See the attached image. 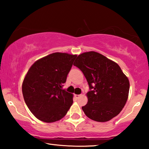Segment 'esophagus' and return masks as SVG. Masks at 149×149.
I'll return each mask as SVG.
<instances>
[{
    "mask_svg": "<svg viewBox=\"0 0 149 149\" xmlns=\"http://www.w3.org/2000/svg\"><path fill=\"white\" fill-rule=\"evenodd\" d=\"M81 96V95H75V97L76 98V99H78L79 97Z\"/></svg>",
    "mask_w": 149,
    "mask_h": 149,
    "instance_id": "esophagus-1",
    "label": "esophagus"
}]
</instances>
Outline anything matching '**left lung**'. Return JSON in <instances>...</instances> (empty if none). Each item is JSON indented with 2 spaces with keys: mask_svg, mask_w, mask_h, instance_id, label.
Returning <instances> with one entry per match:
<instances>
[{
  "mask_svg": "<svg viewBox=\"0 0 149 149\" xmlns=\"http://www.w3.org/2000/svg\"><path fill=\"white\" fill-rule=\"evenodd\" d=\"M74 65L81 70L90 91L82 110L96 122L109 121L120 114L127 102L130 81L119 65L102 54L87 52L77 57Z\"/></svg>",
  "mask_w": 149,
  "mask_h": 149,
  "instance_id": "8db88e82",
  "label": "left lung"
}]
</instances>
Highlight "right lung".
Segmentation results:
<instances>
[{
    "mask_svg": "<svg viewBox=\"0 0 149 149\" xmlns=\"http://www.w3.org/2000/svg\"><path fill=\"white\" fill-rule=\"evenodd\" d=\"M77 55L54 52L37 60L27 72L22 93L27 107L37 119L56 122L72 105L73 95L62 89Z\"/></svg>",
    "mask_w": 149,
    "mask_h": 149,
    "instance_id": "right-lung-1",
    "label": "right lung"
}]
</instances>
